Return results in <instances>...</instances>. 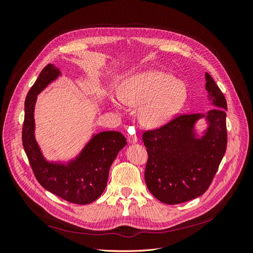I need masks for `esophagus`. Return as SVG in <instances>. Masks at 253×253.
I'll list each match as a JSON object with an SVG mask.
<instances>
[{
  "label": "esophagus",
  "instance_id": "1",
  "mask_svg": "<svg viewBox=\"0 0 253 253\" xmlns=\"http://www.w3.org/2000/svg\"><path fill=\"white\" fill-rule=\"evenodd\" d=\"M127 141H128V143H136L137 141H138V137H137L134 134L128 135L127 136Z\"/></svg>",
  "mask_w": 253,
  "mask_h": 253
}]
</instances>
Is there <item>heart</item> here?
Wrapping results in <instances>:
<instances>
[{"label": "heart", "instance_id": "heart-1", "mask_svg": "<svg viewBox=\"0 0 253 253\" xmlns=\"http://www.w3.org/2000/svg\"><path fill=\"white\" fill-rule=\"evenodd\" d=\"M188 90L185 84L169 74L148 73L128 80L118 91L121 102L141 106L139 119L145 126H163L186 102Z\"/></svg>", "mask_w": 253, "mask_h": 253}]
</instances>
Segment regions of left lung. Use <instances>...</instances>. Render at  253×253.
I'll use <instances>...</instances> for the list:
<instances>
[{"mask_svg":"<svg viewBox=\"0 0 253 253\" xmlns=\"http://www.w3.org/2000/svg\"><path fill=\"white\" fill-rule=\"evenodd\" d=\"M208 100L214 109L205 114L180 115L164 126L144 132L148 152L144 179L150 192L168 205L181 204L203 195L213 180L227 148L224 94L206 73ZM205 119L202 136L195 128Z\"/></svg>","mask_w":253,"mask_h":253,"instance_id":"8db88e82","label":"left lung"}]
</instances>
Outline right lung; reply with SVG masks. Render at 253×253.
<instances>
[{
	"label": "right lung",
	"instance_id": "obj_1",
	"mask_svg": "<svg viewBox=\"0 0 253 253\" xmlns=\"http://www.w3.org/2000/svg\"><path fill=\"white\" fill-rule=\"evenodd\" d=\"M59 76V68L48 64L29 89L22 129L23 147L37 180L44 189L64 201L86 205L103 193L110 168L119 151L126 147V139L115 131L94 134L75 158L66 163L48 162L35 137V105L37 96Z\"/></svg>",
	"mask_w": 253,
	"mask_h": 253
}]
</instances>
